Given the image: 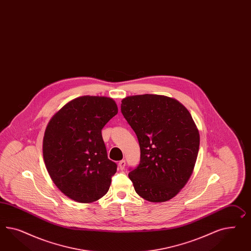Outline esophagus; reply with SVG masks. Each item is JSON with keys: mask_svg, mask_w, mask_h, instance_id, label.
<instances>
[{"mask_svg": "<svg viewBox=\"0 0 251 251\" xmlns=\"http://www.w3.org/2000/svg\"><path fill=\"white\" fill-rule=\"evenodd\" d=\"M125 166H126V162H125V160H122L121 162H119V167H120V169L124 170Z\"/></svg>", "mask_w": 251, "mask_h": 251, "instance_id": "34e87169", "label": "esophagus"}]
</instances>
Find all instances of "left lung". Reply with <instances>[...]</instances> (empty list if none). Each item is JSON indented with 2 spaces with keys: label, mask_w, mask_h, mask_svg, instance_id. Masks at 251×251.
<instances>
[{
  "label": "left lung",
  "mask_w": 251,
  "mask_h": 251,
  "mask_svg": "<svg viewBox=\"0 0 251 251\" xmlns=\"http://www.w3.org/2000/svg\"><path fill=\"white\" fill-rule=\"evenodd\" d=\"M122 112L141 148L140 164L129 174L136 193L152 203L168 201L195 168L200 143L196 123L182 103L166 96L126 97Z\"/></svg>",
  "instance_id": "obj_1"
}]
</instances>
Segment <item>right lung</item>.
<instances>
[{
    "mask_svg": "<svg viewBox=\"0 0 251 251\" xmlns=\"http://www.w3.org/2000/svg\"><path fill=\"white\" fill-rule=\"evenodd\" d=\"M118 113L116 102L103 96H82L50 119L43 140V156L56 187L78 203L104 197L117 164L108 160L101 129Z\"/></svg>",
    "mask_w": 251,
    "mask_h": 251,
    "instance_id": "add662e5",
    "label": "right lung"
}]
</instances>
